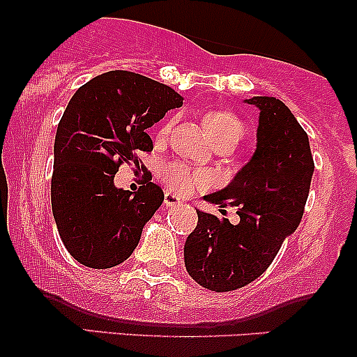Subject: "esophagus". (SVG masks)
<instances>
[{
  "instance_id": "esophagus-1",
  "label": "esophagus",
  "mask_w": 357,
  "mask_h": 357,
  "mask_svg": "<svg viewBox=\"0 0 357 357\" xmlns=\"http://www.w3.org/2000/svg\"><path fill=\"white\" fill-rule=\"evenodd\" d=\"M181 203L183 202L178 198V196L174 195V192L167 191L165 195V204H166V206H178V204H181Z\"/></svg>"
}]
</instances>
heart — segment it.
Wrapping results in <instances>:
<instances>
[{
	"label": "heart",
	"mask_w": 357,
	"mask_h": 357,
	"mask_svg": "<svg viewBox=\"0 0 357 357\" xmlns=\"http://www.w3.org/2000/svg\"><path fill=\"white\" fill-rule=\"evenodd\" d=\"M203 124L206 127L208 134H210L211 141L215 142V144L220 141H225V139L240 141L245 132L243 122H241L235 114L230 112V110H223V109L210 110V112L204 114ZM169 127L171 124H167L165 127V132L166 130H169ZM166 179L169 181V184L176 191H181V192H190L195 190V188L203 186V184L208 181V178L203 173H191L188 167H184L181 165L167 166Z\"/></svg>",
	"instance_id": "b5f03b06"
}]
</instances>
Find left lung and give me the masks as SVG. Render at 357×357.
<instances>
[{
	"label": "left lung",
	"mask_w": 357,
	"mask_h": 357,
	"mask_svg": "<svg viewBox=\"0 0 357 357\" xmlns=\"http://www.w3.org/2000/svg\"><path fill=\"white\" fill-rule=\"evenodd\" d=\"M260 110L257 149L228 186L204 202L238 206L240 221L196 210L198 225L184 243V265L196 284L230 292L258 278L297 230L309 196L314 159L309 137L282 100L252 97Z\"/></svg>",
	"instance_id": "obj_1"
}]
</instances>
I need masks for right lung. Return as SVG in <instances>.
<instances>
[{"mask_svg": "<svg viewBox=\"0 0 357 357\" xmlns=\"http://www.w3.org/2000/svg\"><path fill=\"white\" fill-rule=\"evenodd\" d=\"M179 105L176 90L126 70L102 73L73 93L53 146L52 211L79 264L110 268L132 255L165 195L151 181L132 195L114 176L122 162L139 166L137 154L153 151L146 130Z\"/></svg>", "mask_w": 357, "mask_h": 357, "instance_id": "1", "label": "right lung"}]
</instances>
